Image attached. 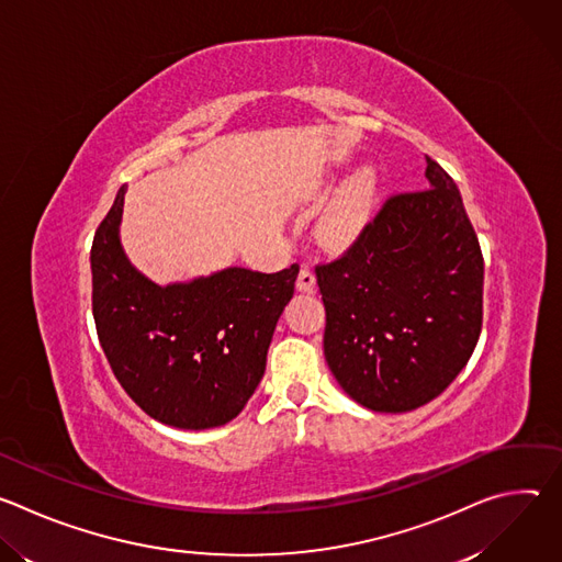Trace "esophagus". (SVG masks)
Listing matches in <instances>:
<instances>
[{"mask_svg":"<svg viewBox=\"0 0 562 562\" xmlns=\"http://www.w3.org/2000/svg\"><path fill=\"white\" fill-rule=\"evenodd\" d=\"M295 286H297V291H304V293H311L315 289V273H313L311 267H302L300 269Z\"/></svg>","mask_w":562,"mask_h":562,"instance_id":"34e87169","label":"esophagus"}]
</instances>
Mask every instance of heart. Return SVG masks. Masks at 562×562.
Returning a JSON list of instances; mask_svg holds the SVG:
<instances>
[{
  "instance_id": "1",
  "label": "heart",
  "mask_w": 562,
  "mask_h": 562,
  "mask_svg": "<svg viewBox=\"0 0 562 562\" xmlns=\"http://www.w3.org/2000/svg\"><path fill=\"white\" fill-rule=\"evenodd\" d=\"M375 195V171L364 167L351 176L338 191L334 204L323 220V235L329 243H347V239L364 222Z\"/></svg>"
}]
</instances>
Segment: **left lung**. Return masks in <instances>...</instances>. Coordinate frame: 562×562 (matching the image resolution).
<instances>
[{
  "label": "left lung",
  "instance_id": "8db88e82",
  "mask_svg": "<svg viewBox=\"0 0 562 562\" xmlns=\"http://www.w3.org/2000/svg\"><path fill=\"white\" fill-rule=\"evenodd\" d=\"M429 189L389 195L353 245L315 267L338 384L371 412L440 395L483 329L485 262L451 176L427 157Z\"/></svg>",
  "mask_w": 562,
  "mask_h": 562
}]
</instances>
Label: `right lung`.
<instances>
[{
    "instance_id": "add662e5",
    "label": "right lung",
    "mask_w": 562,
    "mask_h": 562,
    "mask_svg": "<svg viewBox=\"0 0 562 562\" xmlns=\"http://www.w3.org/2000/svg\"><path fill=\"white\" fill-rule=\"evenodd\" d=\"M124 187L100 222L93 249V317L104 356L133 403L178 429L226 425L245 409L297 265L278 273L231 267L187 284L157 286L122 254Z\"/></svg>"
}]
</instances>
